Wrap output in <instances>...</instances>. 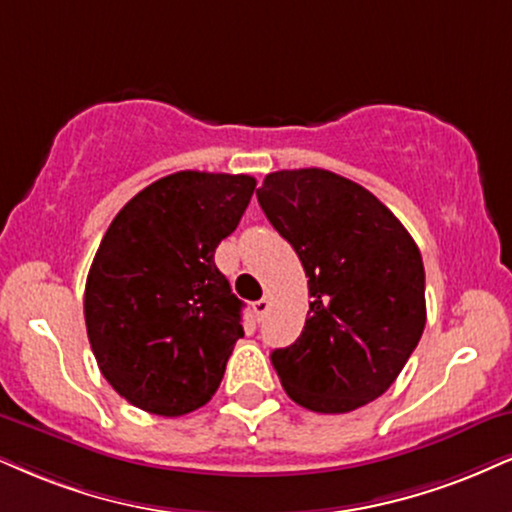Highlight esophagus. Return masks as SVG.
<instances>
[{"instance_id": "obj_1", "label": "esophagus", "mask_w": 512, "mask_h": 512, "mask_svg": "<svg viewBox=\"0 0 512 512\" xmlns=\"http://www.w3.org/2000/svg\"><path fill=\"white\" fill-rule=\"evenodd\" d=\"M254 311H256V318L258 320H263L268 315V311H270V299L268 296H263V299H258L256 304H254Z\"/></svg>"}]
</instances>
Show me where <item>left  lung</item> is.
<instances>
[{
    "label": "left lung",
    "instance_id": "8db88e82",
    "mask_svg": "<svg viewBox=\"0 0 512 512\" xmlns=\"http://www.w3.org/2000/svg\"><path fill=\"white\" fill-rule=\"evenodd\" d=\"M256 197L294 246L313 299L301 337L270 353L282 387L315 413L375 401L425 330L418 244L375 194L330 170H277Z\"/></svg>",
    "mask_w": 512,
    "mask_h": 512
}]
</instances>
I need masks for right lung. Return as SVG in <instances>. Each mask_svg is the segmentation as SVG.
<instances>
[{
	"label": "right lung",
	"instance_id": "add662e5",
	"mask_svg": "<svg viewBox=\"0 0 512 512\" xmlns=\"http://www.w3.org/2000/svg\"><path fill=\"white\" fill-rule=\"evenodd\" d=\"M251 175L180 170L125 204L94 256L85 325L99 370L125 401L178 418L211 401L242 301L213 254L249 206Z\"/></svg>",
	"mask_w": 512,
	"mask_h": 512
}]
</instances>
